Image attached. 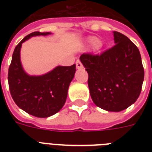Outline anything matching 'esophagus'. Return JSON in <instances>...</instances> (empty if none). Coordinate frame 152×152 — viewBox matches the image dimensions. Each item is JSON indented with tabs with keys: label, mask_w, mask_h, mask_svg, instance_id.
I'll list each match as a JSON object with an SVG mask.
<instances>
[{
	"label": "esophagus",
	"mask_w": 152,
	"mask_h": 152,
	"mask_svg": "<svg viewBox=\"0 0 152 152\" xmlns=\"http://www.w3.org/2000/svg\"><path fill=\"white\" fill-rule=\"evenodd\" d=\"M76 68H77V69H81V68L83 67V64H82V63H81V61H80V60H77V61H76Z\"/></svg>",
	"instance_id": "obj_1"
}]
</instances>
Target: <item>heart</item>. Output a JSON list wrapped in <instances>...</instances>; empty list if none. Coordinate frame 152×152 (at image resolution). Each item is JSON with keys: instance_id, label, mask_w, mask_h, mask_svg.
<instances>
[{"instance_id": "obj_1", "label": "heart", "mask_w": 152, "mask_h": 152, "mask_svg": "<svg viewBox=\"0 0 152 152\" xmlns=\"http://www.w3.org/2000/svg\"><path fill=\"white\" fill-rule=\"evenodd\" d=\"M89 42L94 47H97V46H99L100 45V41L98 39H96V38H91L89 40Z\"/></svg>"}]
</instances>
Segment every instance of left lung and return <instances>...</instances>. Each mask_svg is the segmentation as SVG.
<instances>
[{"label":"left lung","mask_w":152,"mask_h":152,"mask_svg":"<svg viewBox=\"0 0 152 152\" xmlns=\"http://www.w3.org/2000/svg\"><path fill=\"white\" fill-rule=\"evenodd\" d=\"M115 45L100 54L84 53L82 64L88 73V87L94 103L107 111L119 112L139 97L144 78L137 46L128 37L113 31Z\"/></svg>","instance_id":"8db88e82"}]
</instances>
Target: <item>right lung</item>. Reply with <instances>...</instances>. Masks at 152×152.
Segmentation results:
<instances>
[{
  "instance_id": "1",
  "label": "right lung",
  "mask_w": 152,
  "mask_h": 152,
  "mask_svg": "<svg viewBox=\"0 0 152 152\" xmlns=\"http://www.w3.org/2000/svg\"><path fill=\"white\" fill-rule=\"evenodd\" d=\"M50 32L34 31L15 46L8 68V87L13 100L20 109L37 118H48L57 113L65 103L68 89L76 72V64L57 66L40 76H28L20 63L22 43L32 36Z\"/></svg>"
}]
</instances>
